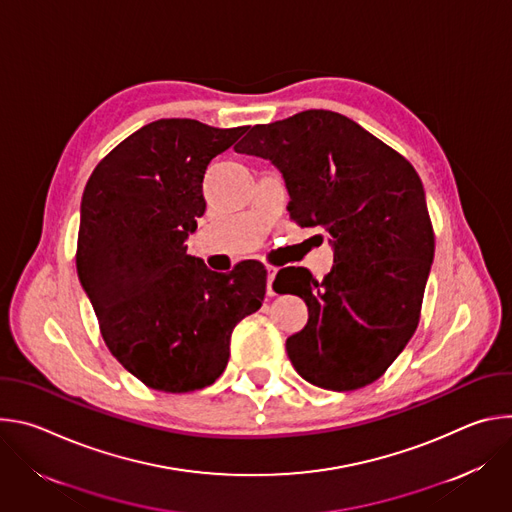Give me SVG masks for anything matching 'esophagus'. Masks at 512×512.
I'll return each instance as SVG.
<instances>
[{"label":"esophagus","instance_id":"esophagus-1","mask_svg":"<svg viewBox=\"0 0 512 512\" xmlns=\"http://www.w3.org/2000/svg\"><path fill=\"white\" fill-rule=\"evenodd\" d=\"M275 275H277V267L269 265V267H267V296H275V289H273Z\"/></svg>","mask_w":512,"mask_h":512}]
</instances>
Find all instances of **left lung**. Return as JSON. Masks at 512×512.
<instances>
[{
    "label": "left lung",
    "mask_w": 512,
    "mask_h": 512,
    "mask_svg": "<svg viewBox=\"0 0 512 512\" xmlns=\"http://www.w3.org/2000/svg\"><path fill=\"white\" fill-rule=\"evenodd\" d=\"M235 152L269 160L289 192V216L330 235L324 281L285 267L273 287L300 296L308 324L285 342L312 385L354 391L377 381L411 340L435 239L415 168L352 119L324 109L255 125Z\"/></svg>",
    "instance_id": "left-lung-1"
}]
</instances>
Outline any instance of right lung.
Here are the masks:
<instances>
[{
  "label": "right lung",
  "mask_w": 512,
  "mask_h": 512,
  "mask_svg": "<svg viewBox=\"0 0 512 512\" xmlns=\"http://www.w3.org/2000/svg\"><path fill=\"white\" fill-rule=\"evenodd\" d=\"M245 131L158 119L123 139L85 186L79 279L107 348L152 389L212 385L229 362L233 328L263 304L259 261L216 273L186 253L206 208V166Z\"/></svg>",
  "instance_id": "1"
}]
</instances>
